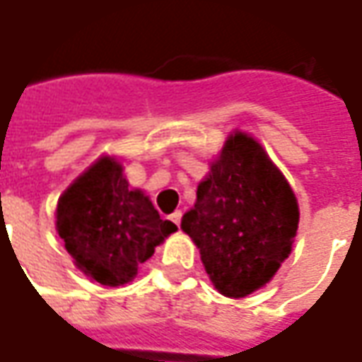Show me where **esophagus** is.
<instances>
[{"mask_svg":"<svg viewBox=\"0 0 362 362\" xmlns=\"http://www.w3.org/2000/svg\"><path fill=\"white\" fill-rule=\"evenodd\" d=\"M180 219H182V211H174L173 215H170V221H173L176 227H180Z\"/></svg>","mask_w":362,"mask_h":362,"instance_id":"34e87169","label":"esophagus"}]
</instances>
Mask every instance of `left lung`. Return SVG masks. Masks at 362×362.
Wrapping results in <instances>:
<instances>
[{
	"label": "left lung",
	"mask_w": 362,
	"mask_h": 362,
	"mask_svg": "<svg viewBox=\"0 0 362 362\" xmlns=\"http://www.w3.org/2000/svg\"><path fill=\"white\" fill-rule=\"evenodd\" d=\"M298 204L287 178L252 135L233 132L182 217L221 295L243 298L266 287L288 258Z\"/></svg>",
	"instance_id": "1"
}]
</instances>
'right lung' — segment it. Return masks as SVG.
<instances>
[{
	"label": "right lung",
	"instance_id": "obj_1",
	"mask_svg": "<svg viewBox=\"0 0 362 362\" xmlns=\"http://www.w3.org/2000/svg\"><path fill=\"white\" fill-rule=\"evenodd\" d=\"M56 230L77 269L118 287L134 279L139 264L178 227L160 219L141 189L129 188L118 158L103 155L59 196Z\"/></svg>",
	"mask_w": 362,
	"mask_h": 362
}]
</instances>
